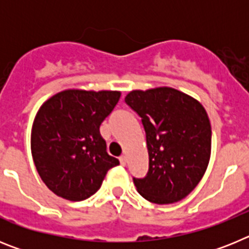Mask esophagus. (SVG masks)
Wrapping results in <instances>:
<instances>
[{
	"instance_id": "34e87169",
	"label": "esophagus",
	"mask_w": 249,
	"mask_h": 249,
	"mask_svg": "<svg viewBox=\"0 0 249 249\" xmlns=\"http://www.w3.org/2000/svg\"><path fill=\"white\" fill-rule=\"evenodd\" d=\"M120 162L122 166H126V162H127V157L126 156H121L120 157Z\"/></svg>"
}]
</instances>
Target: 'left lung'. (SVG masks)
Listing matches in <instances>:
<instances>
[{
	"label": "left lung",
	"instance_id": "obj_1",
	"mask_svg": "<svg viewBox=\"0 0 249 249\" xmlns=\"http://www.w3.org/2000/svg\"><path fill=\"white\" fill-rule=\"evenodd\" d=\"M142 118L148 173L133 178L143 198L156 204L181 201L195 190L211 158L212 128L199 101L172 87L133 89L124 98Z\"/></svg>",
	"mask_w": 249,
	"mask_h": 249
}]
</instances>
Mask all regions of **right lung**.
Wrapping results in <instances>:
<instances>
[{
	"label": "right lung",
	"mask_w": 249,
	"mask_h": 249,
	"mask_svg": "<svg viewBox=\"0 0 249 249\" xmlns=\"http://www.w3.org/2000/svg\"><path fill=\"white\" fill-rule=\"evenodd\" d=\"M120 91L68 89L42 103L31 131V152L43 183L68 201L100 190L108 169L120 164L106 152L100 126L117 105Z\"/></svg>",
	"instance_id": "right-lung-1"
}]
</instances>
